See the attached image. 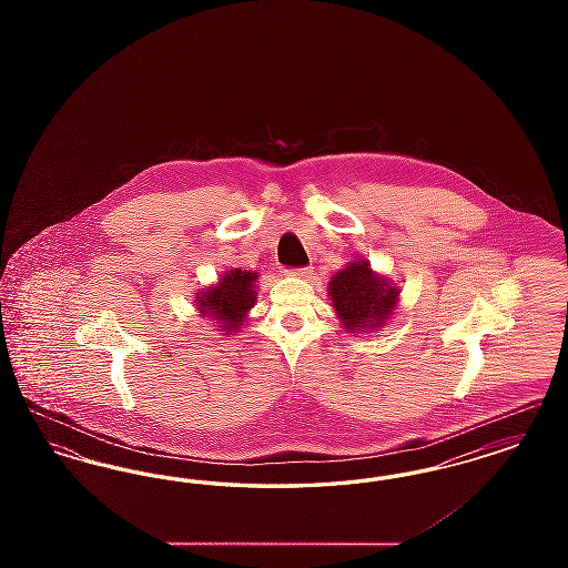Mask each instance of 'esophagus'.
I'll return each instance as SVG.
<instances>
[{
  "label": "esophagus",
  "instance_id": "esophagus-1",
  "mask_svg": "<svg viewBox=\"0 0 568 568\" xmlns=\"http://www.w3.org/2000/svg\"><path fill=\"white\" fill-rule=\"evenodd\" d=\"M290 276H297V278H308L311 274H313V268L311 266H302V268H292V271H287Z\"/></svg>",
  "mask_w": 568,
  "mask_h": 568
}]
</instances>
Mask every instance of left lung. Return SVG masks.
Listing matches in <instances>:
<instances>
[{"label":"left lung","mask_w":568,"mask_h":568,"mask_svg":"<svg viewBox=\"0 0 568 568\" xmlns=\"http://www.w3.org/2000/svg\"><path fill=\"white\" fill-rule=\"evenodd\" d=\"M398 290L371 271L368 262H353L329 281L332 304L347 329L381 327L394 311Z\"/></svg>","instance_id":"1"}]
</instances>
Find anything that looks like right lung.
<instances>
[{
    "label": "right lung",
    "mask_w": 568,
    "mask_h": 568,
    "mask_svg": "<svg viewBox=\"0 0 568 568\" xmlns=\"http://www.w3.org/2000/svg\"><path fill=\"white\" fill-rule=\"evenodd\" d=\"M255 272L230 271L213 290L197 297V308L204 315L221 320V332H232L241 327L246 311L255 304Z\"/></svg>",
    "instance_id": "1"
}]
</instances>
